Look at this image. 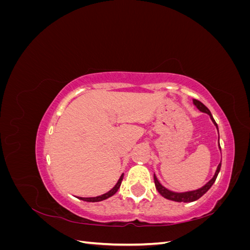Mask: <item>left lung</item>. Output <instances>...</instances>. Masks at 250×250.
Instances as JSON below:
<instances>
[{
    "mask_svg": "<svg viewBox=\"0 0 250 250\" xmlns=\"http://www.w3.org/2000/svg\"><path fill=\"white\" fill-rule=\"evenodd\" d=\"M193 103L195 104V106L197 107L200 111H202V112H206V113H208V115H209V117H210L211 121H213V123L216 125L217 129H218L217 123L215 122V120H214L213 116H211V113H210L209 109L206 106V105H204L203 103H201L200 101L196 100V99H193ZM219 148H221V147H220V144H219ZM220 168H221V163L218 165V167H217V170H216V173H215L214 177L211 178L207 185H204L202 188H198V190L190 191V192H184V193L172 192V191L168 190V188H166L165 187H163V186L161 185L160 181L157 180L156 176L154 175V184H155V188H156V190L158 191V193H160V194L163 196V197L167 198V199H169V200L177 201V202H192V201H195V200L199 199V198L201 197V196H203L204 194H206V193L209 190L210 187L213 186V184L215 183V180H216V178H217V176H218V174H219V171H220Z\"/></svg>",
    "mask_w": 250,
    "mask_h": 250,
    "instance_id": "1",
    "label": "left lung"
}]
</instances>
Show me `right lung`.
I'll use <instances>...</instances> for the list:
<instances>
[{
    "mask_svg": "<svg viewBox=\"0 0 250 250\" xmlns=\"http://www.w3.org/2000/svg\"><path fill=\"white\" fill-rule=\"evenodd\" d=\"M123 176H124V174H122V175H121L120 179L118 180L117 185L113 187L111 190L108 191L107 193H105V194H103L101 196H97V197H79V199H81L83 201H88V202H98V201H102V200H105V199L111 197V196L115 195L117 193V191L119 190V188L121 186V183H122V180H123Z\"/></svg>",
    "mask_w": 250,
    "mask_h": 250,
    "instance_id": "obj_1",
    "label": "right lung"
}]
</instances>
